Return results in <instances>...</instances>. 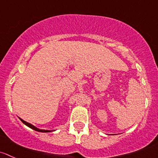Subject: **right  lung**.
<instances>
[{
    "instance_id": "1",
    "label": "right lung",
    "mask_w": 158,
    "mask_h": 158,
    "mask_svg": "<svg viewBox=\"0 0 158 158\" xmlns=\"http://www.w3.org/2000/svg\"><path fill=\"white\" fill-rule=\"evenodd\" d=\"M19 119L21 120V121L23 122V123H24V124L26 125V126H28V127H30V128H32V129L33 130H35V131H40V132H50V130H43V129H39V128H37L36 127H35V126H32V124H30V123H27V122H26V121H24V120H23L22 118H19Z\"/></svg>"
}]
</instances>
